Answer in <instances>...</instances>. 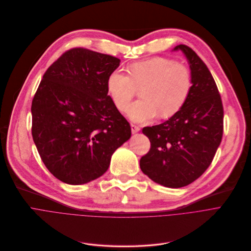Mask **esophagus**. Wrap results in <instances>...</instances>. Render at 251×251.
I'll list each match as a JSON object with an SVG mask.
<instances>
[{
  "label": "esophagus",
  "instance_id": "esophagus-1",
  "mask_svg": "<svg viewBox=\"0 0 251 251\" xmlns=\"http://www.w3.org/2000/svg\"><path fill=\"white\" fill-rule=\"evenodd\" d=\"M140 130V127L138 125H135V124H131V131L132 133H136Z\"/></svg>",
  "mask_w": 251,
  "mask_h": 251
}]
</instances>
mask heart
I'll list each match as a JSON object with an SVG mask.
<instances>
[{
	"mask_svg": "<svg viewBox=\"0 0 251 251\" xmlns=\"http://www.w3.org/2000/svg\"><path fill=\"white\" fill-rule=\"evenodd\" d=\"M129 75L115 71L107 78V90L116 108L126 111L137 88H142L143 100L127 111L134 122H146L159 114L170 118L186 104L193 86L192 72L175 59L154 56L128 66Z\"/></svg>",
	"mask_w": 251,
	"mask_h": 251,
	"instance_id": "heart-1",
	"label": "heart"
}]
</instances>
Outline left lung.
<instances>
[{"label":"left lung","mask_w":251,"mask_h":251,"mask_svg":"<svg viewBox=\"0 0 251 251\" xmlns=\"http://www.w3.org/2000/svg\"><path fill=\"white\" fill-rule=\"evenodd\" d=\"M192 72L193 86L186 104L159 125L142 129L150 140L140 169L168 188H181L201 176L211 164L223 135V105L216 82L192 48L179 44Z\"/></svg>","instance_id":"obj_1"}]
</instances>
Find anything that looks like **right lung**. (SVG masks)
Instances as JSON below:
<instances>
[{
  "mask_svg": "<svg viewBox=\"0 0 251 251\" xmlns=\"http://www.w3.org/2000/svg\"><path fill=\"white\" fill-rule=\"evenodd\" d=\"M119 65L117 57L73 48L40 81L31 106L32 137L47 170L65 183L103 176L115 150L131 137L130 124L107 90Z\"/></svg>",
  "mask_w": 251,
  "mask_h": 251,
  "instance_id": "obj_1",
  "label": "right lung"
}]
</instances>
